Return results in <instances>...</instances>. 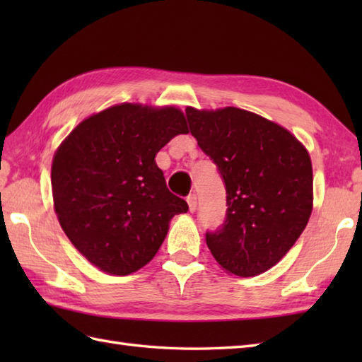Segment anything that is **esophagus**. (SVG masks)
<instances>
[{"instance_id":"1","label":"esophagus","mask_w":362,"mask_h":362,"mask_svg":"<svg viewBox=\"0 0 362 362\" xmlns=\"http://www.w3.org/2000/svg\"><path fill=\"white\" fill-rule=\"evenodd\" d=\"M187 202H188V206H189V211H196V209H197V196L189 194L187 197Z\"/></svg>"}]
</instances>
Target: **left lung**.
<instances>
[{"label": "left lung", "instance_id": "1", "mask_svg": "<svg viewBox=\"0 0 362 362\" xmlns=\"http://www.w3.org/2000/svg\"><path fill=\"white\" fill-rule=\"evenodd\" d=\"M189 132L218 166L227 193L226 221L205 241L224 271L266 272L286 255L313 211L308 151L289 130L236 107H187Z\"/></svg>", "mask_w": 362, "mask_h": 362}]
</instances>
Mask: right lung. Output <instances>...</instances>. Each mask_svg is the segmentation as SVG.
Returning a JSON list of instances; mask_svg holds the SVG:
<instances>
[{
    "instance_id": "1",
    "label": "right lung",
    "mask_w": 362,
    "mask_h": 362,
    "mask_svg": "<svg viewBox=\"0 0 362 362\" xmlns=\"http://www.w3.org/2000/svg\"><path fill=\"white\" fill-rule=\"evenodd\" d=\"M188 134L175 107L118 104L71 130L54 153V210L68 240L91 264L129 275L156 257L188 204L168 189L157 152Z\"/></svg>"
}]
</instances>
